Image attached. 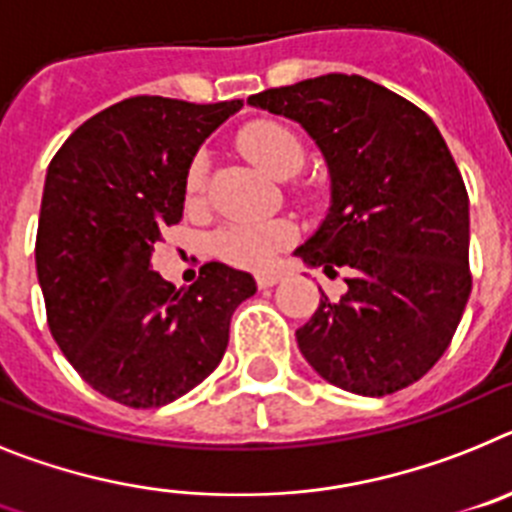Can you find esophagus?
Here are the masks:
<instances>
[{
  "instance_id": "esophagus-1",
  "label": "esophagus",
  "mask_w": 512,
  "mask_h": 512,
  "mask_svg": "<svg viewBox=\"0 0 512 512\" xmlns=\"http://www.w3.org/2000/svg\"><path fill=\"white\" fill-rule=\"evenodd\" d=\"M278 281H281V273H257L255 275L257 288H273Z\"/></svg>"
}]
</instances>
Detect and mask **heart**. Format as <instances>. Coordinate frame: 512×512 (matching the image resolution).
Returning <instances> with one entry per match:
<instances>
[{"mask_svg":"<svg viewBox=\"0 0 512 512\" xmlns=\"http://www.w3.org/2000/svg\"><path fill=\"white\" fill-rule=\"evenodd\" d=\"M239 149L270 177L286 180L296 175L304 164V146L299 136L278 121H257L242 128L239 133ZM208 157L206 151H198L185 175V193L198 198L206 188ZM296 237L288 221H242L229 224L213 237V250L221 260L247 270H268L275 257L286 250Z\"/></svg>","mask_w":512,"mask_h":512,"instance_id":"b5f03b06","label":"heart"}]
</instances>
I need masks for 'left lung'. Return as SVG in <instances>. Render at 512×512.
I'll use <instances>...</instances> for the list:
<instances>
[{"label":"left lung","mask_w":512,"mask_h":512,"mask_svg":"<svg viewBox=\"0 0 512 512\" xmlns=\"http://www.w3.org/2000/svg\"><path fill=\"white\" fill-rule=\"evenodd\" d=\"M301 123L330 167L332 206L296 255L348 293H322L296 330L309 366L363 397L415 384L438 363L471 293L469 195L428 115L358 74H324L252 95Z\"/></svg>","instance_id":"obj_1"}]
</instances>
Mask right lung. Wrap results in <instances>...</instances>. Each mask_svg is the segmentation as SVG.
I'll use <instances>...</instances> for the list:
<instances>
[{
	"label": "right lung",
	"mask_w": 512,
	"mask_h": 512,
	"mask_svg": "<svg viewBox=\"0 0 512 512\" xmlns=\"http://www.w3.org/2000/svg\"><path fill=\"white\" fill-rule=\"evenodd\" d=\"M239 108L128 97L84 121L48 164L35 237L48 327L113 402L162 407L201 384L224 358L234 309L257 291L224 262H206L185 291L151 270L162 229L182 219L195 151Z\"/></svg>",
	"instance_id": "obj_1"
}]
</instances>
